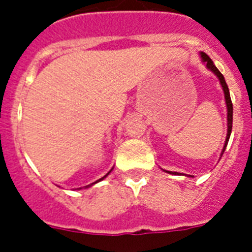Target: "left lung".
<instances>
[{"instance_id":"8db88e82","label":"left lung","mask_w":252,"mask_h":252,"mask_svg":"<svg viewBox=\"0 0 252 252\" xmlns=\"http://www.w3.org/2000/svg\"><path fill=\"white\" fill-rule=\"evenodd\" d=\"M199 55H201L202 63L206 64V68L208 69V70H211V72H212L213 74H215L216 77L218 78V81H220V83H221L222 90H223L224 102H226V107H227V135H226V140H224L223 149H222V151H221V157H222V155H223V153H224V150H226L227 144H228V140H230L231 131H232L233 107H232V102H231L230 91H228V87H227L226 81H224V77L221 74V72L218 70L217 66L215 65V63H213V62H212V59H211V58H209L208 55L206 54V53H203V51H201V53H199ZM162 170H164V169H162ZM164 171H165V173H168V174H173V175H186V177L193 178V175L182 174V173H177V171H169V170H164Z\"/></svg>"}]
</instances>
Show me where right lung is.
Instances as JSON below:
<instances>
[{
    "instance_id": "right-lung-1",
    "label": "right lung",
    "mask_w": 252,
    "mask_h": 252,
    "mask_svg": "<svg viewBox=\"0 0 252 252\" xmlns=\"http://www.w3.org/2000/svg\"><path fill=\"white\" fill-rule=\"evenodd\" d=\"M113 169V168H112ZM112 169H111V170L110 171H108V173H107V174L106 175H104V177H102L101 178V179H98V180H95V182H94V183H92V184H90V186H86V187H84V188H90V187H92V186H94V184L95 183H98V182H101V180H103L104 179V178H106L107 177V175H108V174H110V173H111V171H112ZM79 189H81V188H79Z\"/></svg>"
}]
</instances>
